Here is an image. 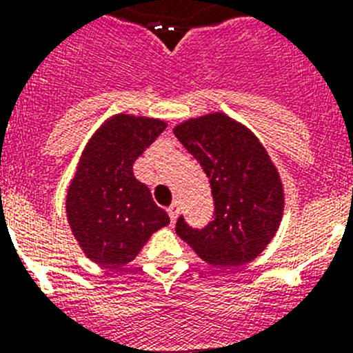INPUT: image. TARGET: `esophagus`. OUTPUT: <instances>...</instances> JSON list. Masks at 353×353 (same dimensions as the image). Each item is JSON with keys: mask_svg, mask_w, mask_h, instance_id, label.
<instances>
[{"mask_svg": "<svg viewBox=\"0 0 353 353\" xmlns=\"http://www.w3.org/2000/svg\"><path fill=\"white\" fill-rule=\"evenodd\" d=\"M168 214H170L171 223H174V221H176V215H179V205L173 203L171 207H168Z\"/></svg>", "mask_w": 353, "mask_h": 353, "instance_id": "1", "label": "esophagus"}]
</instances>
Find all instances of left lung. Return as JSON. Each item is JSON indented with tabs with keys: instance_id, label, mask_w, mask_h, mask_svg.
Returning a JSON list of instances; mask_svg holds the SVG:
<instances>
[{
	"instance_id": "1",
	"label": "left lung",
	"mask_w": 353,
	"mask_h": 353,
	"mask_svg": "<svg viewBox=\"0 0 353 353\" xmlns=\"http://www.w3.org/2000/svg\"><path fill=\"white\" fill-rule=\"evenodd\" d=\"M210 179L214 221L194 230L180 217L176 235L214 267L252 261L281 224L285 191L260 139L240 121L215 113L189 118L173 129Z\"/></svg>"
}]
</instances>
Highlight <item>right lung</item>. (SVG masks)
Here are the masks:
<instances>
[{"instance_id": "right-lung-1", "label": "right lung", "mask_w": 353, "mask_h": 353, "mask_svg": "<svg viewBox=\"0 0 353 353\" xmlns=\"http://www.w3.org/2000/svg\"><path fill=\"white\" fill-rule=\"evenodd\" d=\"M166 129L150 117L114 114L83 150L67 191V221L92 261L118 269L138 256L170 217L136 180L132 164Z\"/></svg>"}]
</instances>
